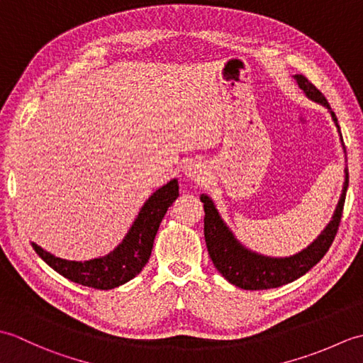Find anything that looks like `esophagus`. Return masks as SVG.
Returning a JSON list of instances; mask_svg holds the SVG:
<instances>
[{
    "mask_svg": "<svg viewBox=\"0 0 363 363\" xmlns=\"http://www.w3.org/2000/svg\"><path fill=\"white\" fill-rule=\"evenodd\" d=\"M182 172L190 181H203L204 176L207 174L206 165L201 160H189L187 164L184 165Z\"/></svg>",
    "mask_w": 363,
    "mask_h": 363,
    "instance_id": "34e87169",
    "label": "esophagus"
}]
</instances>
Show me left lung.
Returning <instances> with one entry per match:
<instances>
[{
    "mask_svg": "<svg viewBox=\"0 0 363 363\" xmlns=\"http://www.w3.org/2000/svg\"><path fill=\"white\" fill-rule=\"evenodd\" d=\"M298 87L303 90V94L312 99V101L325 106L328 112L330 113L334 125L337 128V133L340 135V142L343 146V138L340 133V126L335 113L330 109L326 98L323 96L321 91L313 86L312 82L307 81L306 76L295 74ZM343 152L345 146H343ZM348 168H345V182L342 189L340 199L335 207V212L333 218L328 223V226L321 230V234L315 238V240L293 256L289 257H272L264 256L250 248L235 237V234L230 230L226 225L225 220L217 209V206L212 201L211 196L203 194L199 196L201 203H204V238L207 245V251L213 262L215 268L223 274V277L235 287H240L243 290H267V289H276L281 285L290 284L296 281L298 277L304 276L312 267H315L318 262L325 257V254L333 245L335 234L340 225L346 190H348Z\"/></svg>",
    "mask_w": 363,
    "mask_h": 363,
    "instance_id": "obj_1",
    "label": "left lung"
}]
</instances>
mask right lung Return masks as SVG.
<instances>
[{"mask_svg":"<svg viewBox=\"0 0 363 363\" xmlns=\"http://www.w3.org/2000/svg\"><path fill=\"white\" fill-rule=\"evenodd\" d=\"M177 196L179 184L174 177L146 199L125 238L106 256L90 260H67L56 257L34 242L33 248L54 272L76 284L98 290L120 287L134 279L146 265L160 221Z\"/></svg>","mask_w":363,"mask_h":363,"instance_id":"obj_1","label":"right lung"}]
</instances>
